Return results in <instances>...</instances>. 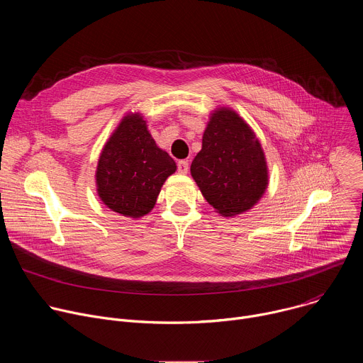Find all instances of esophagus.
Instances as JSON below:
<instances>
[{
  "label": "esophagus",
  "mask_w": 363,
  "mask_h": 363,
  "mask_svg": "<svg viewBox=\"0 0 363 363\" xmlns=\"http://www.w3.org/2000/svg\"><path fill=\"white\" fill-rule=\"evenodd\" d=\"M188 169H189V167H188V162L186 161H179L178 162V172L179 174H188Z\"/></svg>",
  "instance_id": "34e87169"
}]
</instances>
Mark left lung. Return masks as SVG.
Wrapping results in <instances>:
<instances>
[{"label":"left lung","mask_w":363,"mask_h":363,"mask_svg":"<svg viewBox=\"0 0 363 363\" xmlns=\"http://www.w3.org/2000/svg\"><path fill=\"white\" fill-rule=\"evenodd\" d=\"M191 177L216 213L228 218L250 211L266 194V153L255 132L234 109L211 111Z\"/></svg>","instance_id":"8db88e82"}]
</instances>
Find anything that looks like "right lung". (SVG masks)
I'll list each match as a JSON object with an SVG mask.
<instances>
[{"label": "right lung", "mask_w": 363, "mask_h": 363, "mask_svg": "<svg viewBox=\"0 0 363 363\" xmlns=\"http://www.w3.org/2000/svg\"><path fill=\"white\" fill-rule=\"evenodd\" d=\"M175 161L152 138L145 116L128 112L106 143L96 167V191L108 208L126 218L149 214Z\"/></svg>", "instance_id": "obj_1"}]
</instances>
